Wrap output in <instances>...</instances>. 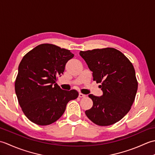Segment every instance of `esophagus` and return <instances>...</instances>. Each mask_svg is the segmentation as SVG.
Segmentation results:
<instances>
[{
	"label": "esophagus",
	"instance_id": "34e87169",
	"mask_svg": "<svg viewBox=\"0 0 155 155\" xmlns=\"http://www.w3.org/2000/svg\"><path fill=\"white\" fill-rule=\"evenodd\" d=\"M78 97H79L80 98H83V97H86V95H85V94H83V93H79V94H78Z\"/></svg>",
	"mask_w": 155,
	"mask_h": 155
}]
</instances>
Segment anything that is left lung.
<instances>
[{
	"mask_svg": "<svg viewBox=\"0 0 155 155\" xmlns=\"http://www.w3.org/2000/svg\"><path fill=\"white\" fill-rule=\"evenodd\" d=\"M80 55L93 72V81L101 83V97L89 94L93 102L85 111L89 119L99 126H108L122 119L135 98L138 83L130 61L113 48L81 51Z\"/></svg>",
	"mask_w": 155,
	"mask_h": 155,
	"instance_id": "obj_1",
	"label": "left lung"
}]
</instances>
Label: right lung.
<instances>
[{"label": "right lung", "instance_id": "obj_1", "mask_svg": "<svg viewBox=\"0 0 155 155\" xmlns=\"http://www.w3.org/2000/svg\"><path fill=\"white\" fill-rule=\"evenodd\" d=\"M74 54L52 44L38 45L22 58L15 81V93L22 110L38 125L57 121L69 101L76 99L75 90H62L56 83Z\"/></svg>", "mask_w": 155, "mask_h": 155}]
</instances>
